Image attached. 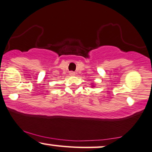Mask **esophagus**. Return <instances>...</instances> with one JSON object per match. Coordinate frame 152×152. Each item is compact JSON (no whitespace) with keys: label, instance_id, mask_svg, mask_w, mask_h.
<instances>
[{"label":"esophagus","instance_id":"esophagus-1","mask_svg":"<svg viewBox=\"0 0 152 152\" xmlns=\"http://www.w3.org/2000/svg\"><path fill=\"white\" fill-rule=\"evenodd\" d=\"M69 75H71V76H75V72H72V71H71V72H69Z\"/></svg>","mask_w":152,"mask_h":152}]
</instances>
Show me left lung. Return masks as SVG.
<instances>
[{
  "label": "left lung",
  "mask_w": 152,
  "mask_h": 152,
  "mask_svg": "<svg viewBox=\"0 0 152 152\" xmlns=\"http://www.w3.org/2000/svg\"><path fill=\"white\" fill-rule=\"evenodd\" d=\"M93 87H94V86H93Z\"/></svg>",
  "instance_id": "1"
}]
</instances>
